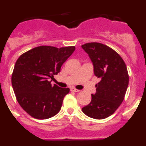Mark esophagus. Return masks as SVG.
I'll return each mask as SVG.
<instances>
[{"label":"esophagus","mask_w":146,"mask_h":146,"mask_svg":"<svg viewBox=\"0 0 146 146\" xmlns=\"http://www.w3.org/2000/svg\"><path fill=\"white\" fill-rule=\"evenodd\" d=\"M70 90H71V91H73V92H79L80 91V90H78V89H76L75 88H74V87L70 88Z\"/></svg>","instance_id":"1"}]
</instances>
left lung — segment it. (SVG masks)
<instances>
[{
  "instance_id": "8db88e82",
  "label": "left lung",
  "mask_w": 146,
  "mask_h": 146,
  "mask_svg": "<svg viewBox=\"0 0 146 146\" xmlns=\"http://www.w3.org/2000/svg\"><path fill=\"white\" fill-rule=\"evenodd\" d=\"M94 64L95 76L101 79L91 94V102L82 108L90 118L110 116L123 102L129 84V74L123 58L111 47L98 42L82 45Z\"/></svg>"
}]
</instances>
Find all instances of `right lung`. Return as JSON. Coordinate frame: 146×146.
Masks as SVG:
<instances>
[{
	"label": "right lung",
	"mask_w": 146,
	"mask_h": 146,
	"mask_svg": "<svg viewBox=\"0 0 146 146\" xmlns=\"http://www.w3.org/2000/svg\"><path fill=\"white\" fill-rule=\"evenodd\" d=\"M75 50L66 47L38 46L20 55L15 63L11 84L18 103L28 115L36 119H47L60 111L69 88L51 84L60 67Z\"/></svg>",
	"instance_id": "obj_1"
}]
</instances>
